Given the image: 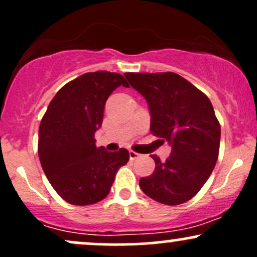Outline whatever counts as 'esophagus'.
<instances>
[{
	"label": "esophagus",
	"mask_w": 257,
	"mask_h": 257,
	"mask_svg": "<svg viewBox=\"0 0 257 257\" xmlns=\"http://www.w3.org/2000/svg\"><path fill=\"white\" fill-rule=\"evenodd\" d=\"M139 157H140V155H139V153L132 151V150H131V151H129V158H131L132 161H134V159H137Z\"/></svg>",
	"instance_id": "esophagus-1"
}]
</instances>
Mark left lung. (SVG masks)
<instances>
[{
	"label": "left lung",
	"instance_id": "8db88e82",
	"mask_svg": "<svg viewBox=\"0 0 257 257\" xmlns=\"http://www.w3.org/2000/svg\"><path fill=\"white\" fill-rule=\"evenodd\" d=\"M124 76L149 104L151 134L172 146L166 162L152 155L156 169L140 179V188L159 203L182 204L199 192L219 157L221 128L213 105L178 73L126 72Z\"/></svg>",
	"mask_w": 257,
	"mask_h": 257
}]
</instances>
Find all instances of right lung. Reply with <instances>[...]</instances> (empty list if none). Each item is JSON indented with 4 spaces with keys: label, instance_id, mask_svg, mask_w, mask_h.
<instances>
[{
    "label": "right lung",
    "instance_id": "1",
    "mask_svg": "<svg viewBox=\"0 0 257 257\" xmlns=\"http://www.w3.org/2000/svg\"><path fill=\"white\" fill-rule=\"evenodd\" d=\"M119 85L116 72H88L55 94L38 129V157L57 193L73 205H89L110 193L114 176L129 152L96 147L94 134L102 124L105 102Z\"/></svg>",
    "mask_w": 257,
    "mask_h": 257
}]
</instances>
